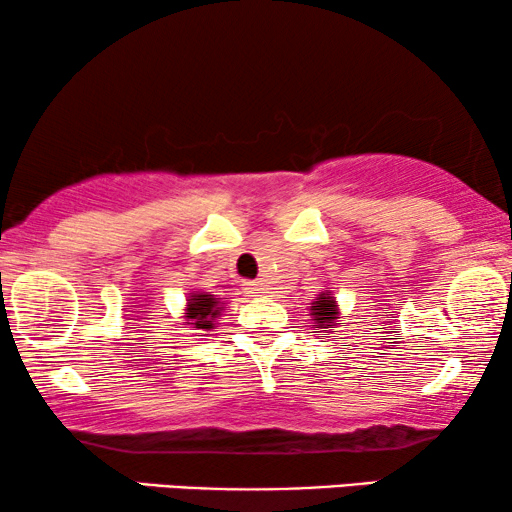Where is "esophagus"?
<instances>
[{
    "label": "esophagus",
    "mask_w": 512,
    "mask_h": 512,
    "mask_svg": "<svg viewBox=\"0 0 512 512\" xmlns=\"http://www.w3.org/2000/svg\"><path fill=\"white\" fill-rule=\"evenodd\" d=\"M242 291L247 293V296H261V293H265L263 286L258 284V282H244L242 284Z\"/></svg>",
    "instance_id": "esophagus-1"
}]
</instances>
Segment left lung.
I'll return each instance as SVG.
<instances>
[{
	"instance_id": "1",
	"label": "left lung",
	"mask_w": 512,
	"mask_h": 512,
	"mask_svg": "<svg viewBox=\"0 0 512 512\" xmlns=\"http://www.w3.org/2000/svg\"><path fill=\"white\" fill-rule=\"evenodd\" d=\"M312 317H314V328L317 331L314 333H321L319 328H335V319H338V307H335V300L331 296V291L328 293H321V296L314 300L312 303Z\"/></svg>"
}]
</instances>
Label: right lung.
<instances>
[{"label":"right lung","mask_w":512,"mask_h":512,"mask_svg":"<svg viewBox=\"0 0 512 512\" xmlns=\"http://www.w3.org/2000/svg\"><path fill=\"white\" fill-rule=\"evenodd\" d=\"M221 314L219 307V298H214L212 293H193L188 298V307H186V324L193 326V331H212L214 328V319Z\"/></svg>","instance_id":"1"}]
</instances>
